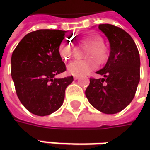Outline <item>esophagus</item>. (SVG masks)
Here are the masks:
<instances>
[{"instance_id":"1","label":"esophagus","mask_w":150,"mask_h":150,"mask_svg":"<svg viewBox=\"0 0 150 150\" xmlns=\"http://www.w3.org/2000/svg\"><path fill=\"white\" fill-rule=\"evenodd\" d=\"M79 78V76H78V75H74V79H75V80L78 79Z\"/></svg>"}]
</instances>
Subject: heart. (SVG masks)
I'll list each match as a JSON object with an SVG mask.
<instances>
[{"label":"heart","instance_id":"1","mask_svg":"<svg viewBox=\"0 0 150 150\" xmlns=\"http://www.w3.org/2000/svg\"><path fill=\"white\" fill-rule=\"evenodd\" d=\"M83 42L90 46V50H88L87 56L96 58L101 60L104 59L105 50L101 46L103 44V38L100 34L91 33L88 34L83 38ZM60 54L64 59H68L72 54V46L69 40H63L60 46ZM97 67V62L94 59H89L87 60H74L68 64L67 71L70 74L74 75H83L88 74Z\"/></svg>","mask_w":150,"mask_h":150}]
</instances>
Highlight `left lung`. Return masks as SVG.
<instances>
[{
	"label": "left lung",
	"instance_id": "left-lung-1",
	"mask_svg": "<svg viewBox=\"0 0 150 150\" xmlns=\"http://www.w3.org/2000/svg\"><path fill=\"white\" fill-rule=\"evenodd\" d=\"M99 29L110 44V54L103 76L90 79L85 95L89 103L105 114H115L129 105L135 96L140 81V54L132 37L113 25L100 24Z\"/></svg>",
	"mask_w": 150,
	"mask_h": 150
}]
</instances>
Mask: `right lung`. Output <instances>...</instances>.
Segmentation results:
<instances>
[{
  "instance_id": "1",
  "label": "right lung",
  "mask_w": 150,
  "mask_h": 150,
  "mask_svg": "<svg viewBox=\"0 0 150 150\" xmlns=\"http://www.w3.org/2000/svg\"><path fill=\"white\" fill-rule=\"evenodd\" d=\"M66 31L38 30L27 34L12 54L11 75L21 103L34 115L44 116L62 106L73 76L57 79L66 71L59 46Z\"/></svg>"
}]
</instances>
